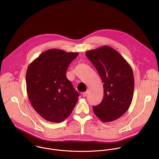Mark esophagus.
Masks as SVG:
<instances>
[{"instance_id": "obj_1", "label": "esophagus", "mask_w": 159, "mask_h": 159, "mask_svg": "<svg viewBox=\"0 0 159 159\" xmlns=\"http://www.w3.org/2000/svg\"><path fill=\"white\" fill-rule=\"evenodd\" d=\"M88 91H86V92H84L83 93V97H86L87 95H88Z\"/></svg>"}]
</instances>
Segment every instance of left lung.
<instances>
[{"label":"left lung","mask_w":159,"mask_h":159,"mask_svg":"<svg viewBox=\"0 0 159 159\" xmlns=\"http://www.w3.org/2000/svg\"><path fill=\"white\" fill-rule=\"evenodd\" d=\"M86 55L103 83V99L93 107V112L103 122L113 121L131 105L134 91L132 69L117 51L108 46L88 51Z\"/></svg>","instance_id":"obj_1"}]
</instances>
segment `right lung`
Returning a JSON list of instances; mask_svg holds the SVG:
<instances>
[{
  "mask_svg": "<svg viewBox=\"0 0 159 159\" xmlns=\"http://www.w3.org/2000/svg\"><path fill=\"white\" fill-rule=\"evenodd\" d=\"M78 54L50 49L42 52L27 68L29 99L35 111L48 121H64L78 102L80 94L67 78L66 72Z\"/></svg>",
  "mask_w": 159,
  "mask_h": 159,
  "instance_id": "right-lung-1",
  "label": "right lung"
}]
</instances>
